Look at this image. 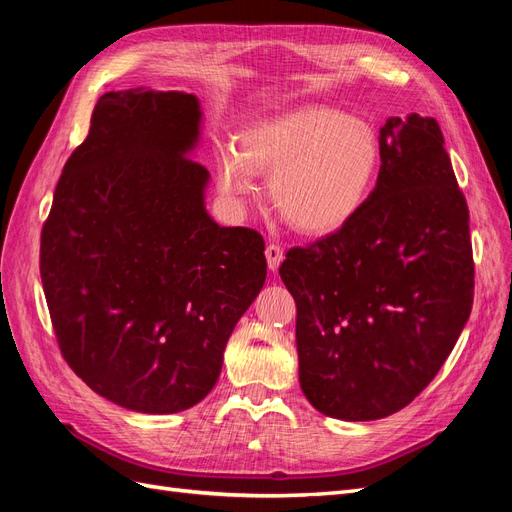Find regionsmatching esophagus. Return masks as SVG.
<instances>
[{
    "label": "esophagus",
    "mask_w": 512,
    "mask_h": 512,
    "mask_svg": "<svg viewBox=\"0 0 512 512\" xmlns=\"http://www.w3.org/2000/svg\"><path fill=\"white\" fill-rule=\"evenodd\" d=\"M265 256H267V265H269V269L275 273L277 269H280L282 260H284V250H282L280 245L269 243V245H267V250H265Z\"/></svg>",
    "instance_id": "esophagus-1"
}]
</instances>
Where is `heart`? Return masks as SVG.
Masks as SVG:
<instances>
[{
  "instance_id": "1",
  "label": "heart",
  "mask_w": 512,
  "mask_h": 512,
  "mask_svg": "<svg viewBox=\"0 0 512 512\" xmlns=\"http://www.w3.org/2000/svg\"><path fill=\"white\" fill-rule=\"evenodd\" d=\"M380 136L363 117L301 104L245 126L218 149V185L241 200L269 177L273 207L305 235H331L359 213L380 170Z\"/></svg>"
}]
</instances>
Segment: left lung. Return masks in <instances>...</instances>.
<instances>
[{
    "label": "left lung",
    "instance_id": "left-lung-1",
    "mask_svg": "<svg viewBox=\"0 0 512 512\" xmlns=\"http://www.w3.org/2000/svg\"><path fill=\"white\" fill-rule=\"evenodd\" d=\"M365 207L286 254L299 382L318 412L389 416L436 378L472 312L470 213L436 119L391 117Z\"/></svg>",
    "mask_w": 512,
    "mask_h": 512
}]
</instances>
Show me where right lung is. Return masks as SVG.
<instances>
[{"label":"right lung","instance_id":"1","mask_svg":"<svg viewBox=\"0 0 512 512\" xmlns=\"http://www.w3.org/2000/svg\"><path fill=\"white\" fill-rule=\"evenodd\" d=\"M200 100L108 91L42 228L40 275L61 354L91 391L143 414L196 406L267 277L265 241L213 222L192 160Z\"/></svg>","mask_w":512,"mask_h":512}]
</instances>
